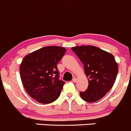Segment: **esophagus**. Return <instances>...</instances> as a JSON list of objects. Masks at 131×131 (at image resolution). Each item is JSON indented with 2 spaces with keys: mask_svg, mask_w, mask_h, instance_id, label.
<instances>
[{
  "mask_svg": "<svg viewBox=\"0 0 131 131\" xmlns=\"http://www.w3.org/2000/svg\"><path fill=\"white\" fill-rule=\"evenodd\" d=\"M76 81H77V79L75 78V77H74V78L72 79V82H76Z\"/></svg>",
  "mask_w": 131,
  "mask_h": 131,
  "instance_id": "34e87169",
  "label": "esophagus"
}]
</instances>
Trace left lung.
<instances>
[{"label": "left lung", "instance_id": "1", "mask_svg": "<svg viewBox=\"0 0 131 131\" xmlns=\"http://www.w3.org/2000/svg\"><path fill=\"white\" fill-rule=\"evenodd\" d=\"M84 64L88 78V87L80 92V96L88 102L101 99L113 86L118 74V64L113 56L91 45L72 48Z\"/></svg>", "mask_w": 131, "mask_h": 131}]
</instances>
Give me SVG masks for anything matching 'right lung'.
<instances>
[{
    "instance_id": "add662e5",
    "label": "right lung",
    "mask_w": 131,
    "mask_h": 131,
    "mask_svg": "<svg viewBox=\"0 0 131 131\" xmlns=\"http://www.w3.org/2000/svg\"><path fill=\"white\" fill-rule=\"evenodd\" d=\"M66 49L49 46L38 49L24 57L20 64L21 82L27 93L42 104L58 99L65 82L59 79L57 64Z\"/></svg>"
}]
</instances>
